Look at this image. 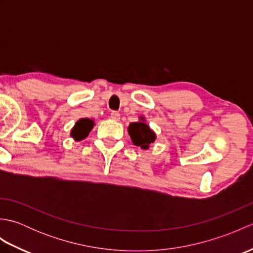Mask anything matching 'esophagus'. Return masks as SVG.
Masks as SVG:
<instances>
[{
  "label": "esophagus",
  "instance_id": "34e87169",
  "mask_svg": "<svg viewBox=\"0 0 253 253\" xmlns=\"http://www.w3.org/2000/svg\"><path fill=\"white\" fill-rule=\"evenodd\" d=\"M111 118L113 121H120L121 120V114L118 112H112L111 113Z\"/></svg>",
  "mask_w": 253,
  "mask_h": 253
}]
</instances>
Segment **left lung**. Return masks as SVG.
Returning a JSON list of instances; mask_svg holds the SVG:
<instances>
[{"instance_id": "left-lung-1", "label": "left lung", "mask_w": 253, "mask_h": 253, "mask_svg": "<svg viewBox=\"0 0 253 253\" xmlns=\"http://www.w3.org/2000/svg\"><path fill=\"white\" fill-rule=\"evenodd\" d=\"M128 133H129L132 143L143 150H148L150 148V144L153 143L157 139V135L150 128L146 122V118L143 116L139 117V122L129 124Z\"/></svg>"}]
</instances>
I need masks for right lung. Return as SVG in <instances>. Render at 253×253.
Masks as SVG:
<instances>
[{
  "instance_id": "obj_1",
  "label": "right lung",
  "mask_w": 253,
  "mask_h": 253,
  "mask_svg": "<svg viewBox=\"0 0 253 253\" xmlns=\"http://www.w3.org/2000/svg\"><path fill=\"white\" fill-rule=\"evenodd\" d=\"M94 126L93 120L90 118H80L71 130V136L75 139V141H80L89 135Z\"/></svg>"
}]
</instances>
